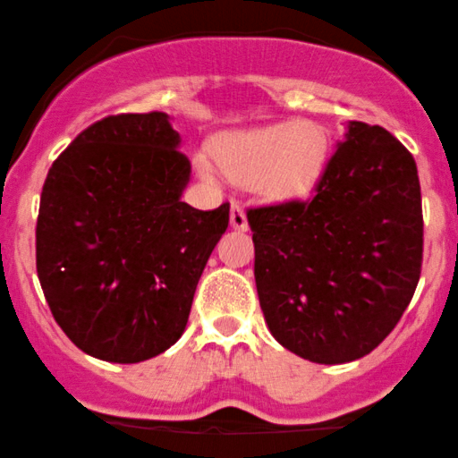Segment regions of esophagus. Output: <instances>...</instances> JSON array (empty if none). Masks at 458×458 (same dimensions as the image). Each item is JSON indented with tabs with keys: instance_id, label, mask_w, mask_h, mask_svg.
I'll return each mask as SVG.
<instances>
[{
	"instance_id": "esophagus-1",
	"label": "esophagus",
	"mask_w": 458,
	"mask_h": 458,
	"mask_svg": "<svg viewBox=\"0 0 458 458\" xmlns=\"http://www.w3.org/2000/svg\"><path fill=\"white\" fill-rule=\"evenodd\" d=\"M229 223L231 227L237 229V231H248V218H246V212H243V208L240 204H231V212H229Z\"/></svg>"
}]
</instances>
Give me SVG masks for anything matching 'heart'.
<instances>
[{"mask_svg":"<svg viewBox=\"0 0 458 458\" xmlns=\"http://www.w3.org/2000/svg\"><path fill=\"white\" fill-rule=\"evenodd\" d=\"M328 147V132L319 123L296 120L223 134L215 145V159L223 174L250 185L260 198L288 201L316 187ZM195 168L206 181L218 178L215 162L201 153L195 156Z\"/></svg>","mask_w":458,"mask_h":458,"instance_id":"obj_1","label":"heart"}]
</instances>
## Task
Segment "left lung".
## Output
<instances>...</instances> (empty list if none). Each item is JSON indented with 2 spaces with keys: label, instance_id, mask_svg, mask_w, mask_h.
Masks as SVG:
<instances>
[{
  "label": "left lung",
  "instance_id": "left-lung-1",
  "mask_svg": "<svg viewBox=\"0 0 458 458\" xmlns=\"http://www.w3.org/2000/svg\"><path fill=\"white\" fill-rule=\"evenodd\" d=\"M254 280L271 335L316 364L364 358L406 311L423 265L411 151L349 122L311 199L250 208Z\"/></svg>",
  "mask_w": 458,
  "mask_h": 458
}]
</instances>
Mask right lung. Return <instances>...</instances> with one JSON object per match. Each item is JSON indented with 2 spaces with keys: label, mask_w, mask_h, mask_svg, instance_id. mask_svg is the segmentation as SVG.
Segmentation results:
<instances>
[{
  "label": "right lung",
  "mask_w": 458,
  "mask_h": 458,
  "mask_svg": "<svg viewBox=\"0 0 458 458\" xmlns=\"http://www.w3.org/2000/svg\"><path fill=\"white\" fill-rule=\"evenodd\" d=\"M162 111L88 126L41 189L35 260L56 324L92 358L136 364L185 332L229 204L181 201L191 164Z\"/></svg>",
  "instance_id": "1"
}]
</instances>
